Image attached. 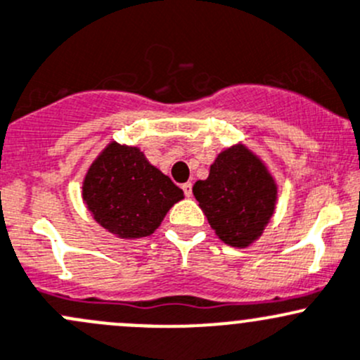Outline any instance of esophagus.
I'll use <instances>...</instances> for the list:
<instances>
[{"mask_svg":"<svg viewBox=\"0 0 360 360\" xmlns=\"http://www.w3.org/2000/svg\"><path fill=\"white\" fill-rule=\"evenodd\" d=\"M181 188H184V192H185V195H187V198H192V184H191V181H187V184L181 185Z\"/></svg>","mask_w":360,"mask_h":360,"instance_id":"obj_1","label":"esophagus"}]
</instances>
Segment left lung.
<instances>
[{
	"mask_svg": "<svg viewBox=\"0 0 360 360\" xmlns=\"http://www.w3.org/2000/svg\"><path fill=\"white\" fill-rule=\"evenodd\" d=\"M192 192L218 239L240 250L263 236L279 199L269 166L243 142L221 150L207 179L195 181Z\"/></svg>",
	"mask_w": 360,
	"mask_h": 360,
	"instance_id": "left-lung-1",
	"label": "left lung"
}]
</instances>
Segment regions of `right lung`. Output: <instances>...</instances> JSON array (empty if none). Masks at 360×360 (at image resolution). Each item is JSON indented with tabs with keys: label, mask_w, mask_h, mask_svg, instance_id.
I'll return each instance as SVG.
<instances>
[{
	"label": "right lung",
	"mask_w": 360,
	"mask_h": 360,
	"mask_svg": "<svg viewBox=\"0 0 360 360\" xmlns=\"http://www.w3.org/2000/svg\"><path fill=\"white\" fill-rule=\"evenodd\" d=\"M81 198L100 227L128 240L154 234L184 191L139 147L112 140L88 168Z\"/></svg>",
	"instance_id": "obj_1"
}]
</instances>
